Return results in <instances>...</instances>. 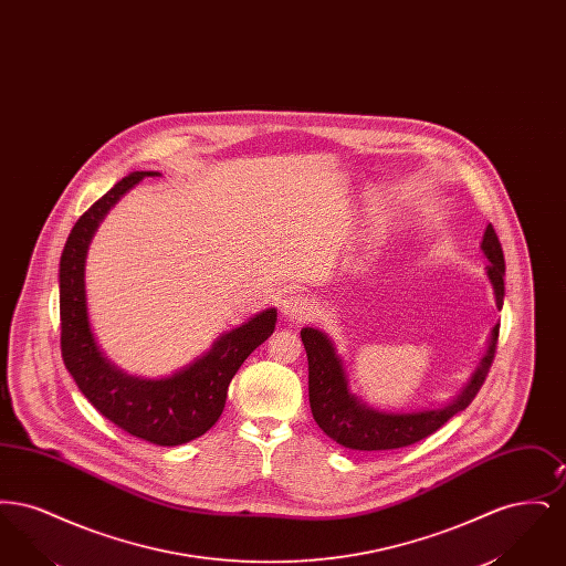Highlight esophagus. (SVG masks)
Instances as JSON below:
<instances>
[{"label": "esophagus", "instance_id": "34e87169", "mask_svg": "<svg viewBox=\"0 0 566 566\" xmlns=\"http://www.w3.org/2000/svg\"><path fill=\"white\" fill-rule=\"evenodd\" d=\"M316 307L312 303V298H307L305 295H298V293H291L282 301V316L291 323H305L314 316Z\"/></svg>", "mask_w": 566, "mask_h": 566}]
</instances>
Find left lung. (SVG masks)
I'll use <instances>...</instances> for the list:
<instances>
[{
  "mask_svg": "<svg viewBox=\"0 0 566 566\" xmlns=\"http://www.w3.org/2000/svg\"><path fill=\"white\" fill-rule=\"evenodd\" d=\"M482 250L490 261L488 277L494 286L496 305L503 307L505 256L492 224L485 227ZM301 342L307 352L310 407L318 427L344 448L360 450V452H381V450L405 448L429 437L437 429H441L452 416H457L458 411L471 405L492 367L496 344H499V324L492 328L490 346L478 371L473 374L471 381L464 386V390L458 395L457 399L439 409H424V411H411V413L377 411L374 407L360 403L354 395H350L342 360L335 354L333 344L328 342L323 331L307 326L301 331Z\"/></svg>",
  "mask_w": 566,
  "mask_h": 566,
  "instance_id": "left-lung-1",
  "label": "left lung"
}]
</instances>
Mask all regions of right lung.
<instances>
[{
    "mask_svg": "<svg viewBox=\"0 0 566 566\" xmlns=\"http://www.w3.org/2000/svg\"><path fill=\"white\" fill-rule=\"evenodd\" d=\"M146 176L134 171L116 182L76 220L59 265L61 356L82 395L112 424L155 446H180L210 431L220 418L227 390L243 360L275 328L271 307L224 333L212 350L182 371L161 379L127 376L99 352L86 316L84 256L88 242L109 208Z\"/></svg>",
    "mask_w": 566,
    "mask_h": 566,
    "instance_id": "1",
    "label": "right lung"
}]
</instances>
